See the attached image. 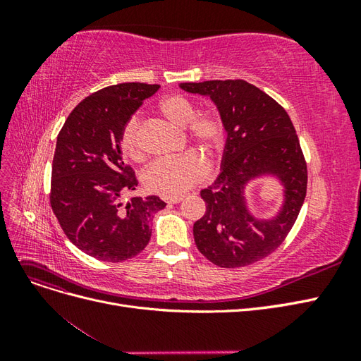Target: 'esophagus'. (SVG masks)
I'll list each match as a JSON object with an SVG mask.
<instances>
[{
    "instance_id": "34e87169",
    "label": "esophagus",
    "mask_w": 361,
    "mask_h": 361,
    "mask_svg": "<svg viewBox=\"0 0 361 361\" xmlns=\"http://www.w3.org/2000/svg\"><path fill=\"white\" fill-rule=\"evenodd\" d=\"M182 200H183L182 195H178V197H169V199H166V202H167L169 204H176V203H179V202H182Z\"/></svg>"
}]
</instances>
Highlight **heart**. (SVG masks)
<instances>
[{"mask_svg":"<svg viewBox=\"0 0 361 361\" xmlns=\"http://www.w3.org/2000/svg\"><path fill=\"white\" fill-rule=\"evenodd\" d=\"M158 111L170 123L187 128L190 138L207 154H214L224 143V125L221 117L207 111L195 116V105L182 94H170L158 104ZM140 120L133 117L122 133V149L133 159L143 158V147L138 135ZM207 173L206 161L194 152L176 158L155 162L145 173V185L150 192L162 197H178L187 192L192 185L203 180Z\"/></svg>","mask_w":361,"mask_h":361,"instance_id":"1","label":"heart"}]
</instances>
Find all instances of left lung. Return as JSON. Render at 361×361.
Listing matches in <instances>:
<instances>
[{
    "instance_id": "1",
    "label": "left lung",
    "mask_w": 361,
    "mask_h": 361,
    "mask_svg": "<svg viewBox=\"0 0 361 361\" xmlns=\"http://www.w3.org/2000/svg\"><path fill=\"white\" fill-rule=\"evenodd\" d=\"M182 90L207 96L227 135L220 174L200 191L206 212L194 223L200 253L221 268H239L267 257L286 238L304 203L307 167L285 108L243 80L182 82ZM274 178L282 190L278 211L256 214L247 202L251 181Z\"/></svg>"
}]
</instances>
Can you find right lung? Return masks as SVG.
<instances>
[{
    "mask_svg": "<svg viewBox=\"0 0 361 361\" xmlns=\"http://www.w3.org/2000/svg\"><path fill=\"white\" fill-rule=\"evenodd\" d=\"M158 84L122 82L87 96L57 137L51 206L69 241L104 262H123L150 241L149 226L166 207L158 195L130 197L137 179L123 161L122 133Z\"/></svg>",
    "mask_w": 361,
    "mask_h": 361,
    "instance_id": "add662e5",
    "label": "right lung"
}]
</instances>
